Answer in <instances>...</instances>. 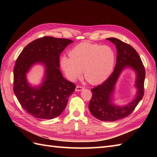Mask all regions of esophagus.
<instances>
[{"instance_id":"esophagus-1","label":"esophagus","mask_w":157,"mask_h":157,"mask_svg":"<svg viewBox=\"0 0 157 157\" xmlns=\"http://www.w3.org/2000/svg\"><path fill=\"white\" fill-rule=\"evenodd\" d=\"M84 89V87H82V86H77L76 88H75V91L76 92H79V91H82Z\"/></svg>"}]
</instances>
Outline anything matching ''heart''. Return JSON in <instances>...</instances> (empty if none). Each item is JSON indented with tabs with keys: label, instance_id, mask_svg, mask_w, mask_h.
I'll list each match as a JSON object with an SVG mask.
<instances>
[{
	"label": "heart",
	"instance_id": "obj_1",
	"mask_svg": "<svg viewBox=\"0 0 157 157\" xmlns=\"http://www.w3.org/2000/svg\"><path fill=\"white\" fill-rule=\"evenodd\" d=\"M69 56L60 59L62 70L70 81L80 78L84 71L86 80L92 84H100L111 75L114 68L116 55L112 47L88 42H82L69 52Z\"/></svg>",
	"mask_w": 157,
	"mask_h": 157
}]
</instances>
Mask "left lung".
Here are the masks:
<instances>
[{"mask_svg": "<svg viewBox=\"0 0 157 157\" xmlns=\"http://www.w3.org/2000/svg\"><path fill=\"white\" fill-rule=\"evenodd\" d=\"M116 46L117 62L114 71L102 84L92 89V97L88 108L92 115L103 121H115L125 118L134 111L144 96L145 69L136 50L128 44L115 38H106ZM130 68L136 73L135 87L137 89L136 97L124 106L113 102L114 87L122 71Z\"/></svg>", "mask_w": 157, "mask_h": 157, "instance_id": "left-lung-1", "label": "left lung"}]
</instances>
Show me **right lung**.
<instances>
[{
    "label": "right lung",
    "mask_w": 157,
    "mask_h": 157,
    "mask_svg": "<svg viewBox=\"0 0 157 157\" xmlns=\"http://www.w3.org/2000/svg\"><path fill=\"white\" fill-rule=\"evenodd\" d=\"M71 40L45 36L23 48L13 71V91L23 109L36 118L52 119L66 107L75 85L65 79L60 71L59 56ZM36 64L44 66V78L36 86L28 82L27 73Z\"/></svg>",
    "instance_id": "add662e5"
}]
</instances>
